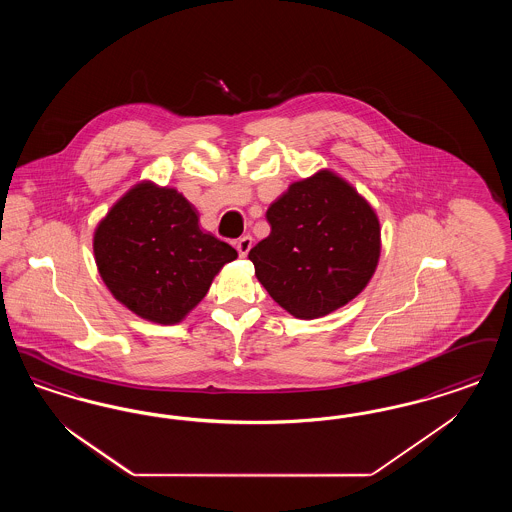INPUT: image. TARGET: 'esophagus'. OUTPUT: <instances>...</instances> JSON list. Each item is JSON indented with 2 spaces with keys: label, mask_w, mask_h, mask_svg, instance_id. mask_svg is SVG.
I'll return each mask as SVG.
<instances>
[{
  "label": "esophagus",
  "mask_w": 512,
  "mask_h": 512,
  "mask_svg": "<svg viewBox=\"0 0 512 512\" xmlns=\"http://www.w3.org/2000/svg\"><path fill=\"white\" fill-rule=\"evenodd\" d=\"M253 246V238L251 236H242L238 242H236V249H238V255L240 257H246L249 253V249Z\"/></svg>",
  "instance_id": "obj_1"
}]
</instances>
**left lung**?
I'll return each instance as SVG.
<instances>
[{"instance_id":"obj_1","label":"left lung","mask_w":512,"mask_h":512,"mask_svg":"<svg viewBox=\"0 0 512 512\" xmlns=\"http://www.w3.org/2000/svg\"><path fill=\"white\" fill-rule=\"evenodd\" d=\"M270 234L249 251L268 295L295 318L326 316L352 301L375 272L379 221L329 171L293 183L266 211Z\"/></svg>"}]
</instances>
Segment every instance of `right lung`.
I'll return each instance as SVG.
<instances>
[{
  "label": "right lung",
  "instance_id": "right-lung-1",
  "mask_svg": "<svg viewBox=\"0 0 512 512\" xmlns=\"http://www.w3.org/2000/svg\"><path fill=\"white\" fill-rule=\"evenodd\" d=\"M95 261L112 295L135 314L177 324L207 293L236 249L198 225L173 188L137 184L95 232Z\"/></svg>",
  "mask_w": 512,
  "mask_h": 512
}]
</instances>
